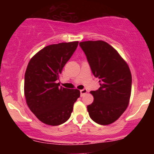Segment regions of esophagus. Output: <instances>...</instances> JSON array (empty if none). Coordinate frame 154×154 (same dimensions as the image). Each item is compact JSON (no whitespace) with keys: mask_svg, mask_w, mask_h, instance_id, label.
I'll return each instance as SVG.
<instances>
[{"mask_svg":"<svg viewBox=\"0 0 154 154\" xmlns=\"http://www.w3.org/2000/svg\"><path fill=\"white\" fill-rule=\"evenodd\" d=\"M87 92H88V91L86 89H82V90H81L80 91V96L81 97H83L86 94V93H87Z\"/></svg>","mask_w":154,"mask_h":154,"instance_id":"esophagus-1","label":"esophagus"}]
</instances>
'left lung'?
I'll return each mask as SVG.
<instances>
[{
	"label": "left lung",
	"mask_w": 154,
	"mask_h": 154,
	"mask_svg": "<svg viewBox=\"0 0 154 154\" xmlns=\"http://www.w3.org/2000/svg\"><path fill=\"white\" fill-rule=\"evenodd\" d=\"M100 88L91 91L93 102L88 106L90 117L95 122L108 125L121 116L128 106L132 89V75L128 63L111 45L102 40L81 42Z\"/></svg>",
	"instance_id": "obj_1"
}]
</instances>
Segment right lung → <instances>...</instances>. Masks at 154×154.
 Wrapping results in <instances>:
<instances>
[{
  "label": "right lung",
  "instance_id": "add662e5",
  "mask_svg": "<svg viewBox=\"0 0 154 154\" xmlns=\"http://www.w3.org/2000/svg\"><path fill=\"white\" fill-rule=\"evenodd\" d=\"M78 41L53 44L30 59L24 75V96L28 107L44 124L57 126L69 119L77 89L59 87V75L74 54Z\"/></svg>",
  "mask_w": 154,
  "mask_h": 154
}]
</instances>
